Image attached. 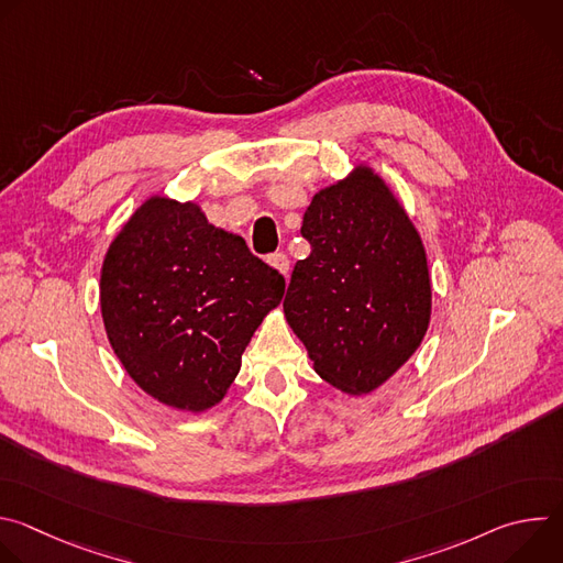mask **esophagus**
<instances>
[{"label":"esophagus","instance_id":"1","mask_svg":"<svg viewBox=\"0 0 563 563\" xmlns=\"http://www.w3.org/2000/svg\"><path fill=\"white\" fill-rule=\"evenodd\" d=\"M269 265H272L274 269H278L283 276L289 274V258H287L283 252L272 254V256H269Z\"/></svg>","mask_w":563,"mask_h":563}]
</instances>
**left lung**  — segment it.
<instances>
[{
    "label": "left lung",
    "mask_w": 563,
    "mask_h": 563,
    "mask_svg": "<svg viewBox=\"0 0 563 563\" xmlns=\"http://www.w3.org/2000/svg\"><path fill=\"white\" fill-rule=\"evenodd\" d=\"M311 245L283 300L313 369L347 394H369L421 345L432 287L406 209L367 167L318 191L302 216Z\"/></svg>",
    "instance_id": "1"
}]
</instances>
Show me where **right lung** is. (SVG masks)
I'll return each mask as SVG.
<instances>
[{"mask_svg":"<svg viewBox=\"0 0 563 563\" xmlns=\"http://www.w3.org/2000/svg\"><path fill=\"white\" fill-rule=\"evenodd\" d=\"M285 278L194 202L148 198L111 243L100 278L107 336L159 404L202 412L233 383Z\"/></svg>","mask_w":563,"mask_h":563,"instance_id":"1","label":"right lung"}]
</instances>
